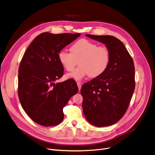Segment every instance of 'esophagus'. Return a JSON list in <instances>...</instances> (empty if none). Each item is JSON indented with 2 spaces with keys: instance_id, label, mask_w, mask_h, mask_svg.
Listing matches in <instances>:
<instances>
[{
  "instance_id": "34e87169",
  "label": "esophagus",
  "mask_w": 155,
  "mask_h": 155,
  "mask_svg": "<svg viewBox=\"0 0 155 155\" xmlns=\"http://www.w3.org/2000/svg\"><path fill=\"white\" fill-rule=\"evenodd\" d=\"M77 85L79 88V91L81 90V83L80 82H77Z\"/></svg>"
}]
</instances>
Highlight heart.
<instances>
[{"label": "heart", "instance_id": "heart-1", "mask_svg": "<svg viewBox=\"0 0 155 155\" xmlns=\"http://www.w3.org/2000/svg\"><path fill=\"white\" fill-rule=\"evenodd\" d=\"M70 52L62 50L58 54V59L63 67L67 72H72L79 64V66L72 73L66 76L80 81L90 76L96 78L104 74L110 64V51L105 46L98 45L85 39H79L70 48Z\"/></svg>", "mask_w": 155, "mask_h": 155}]
</instances>
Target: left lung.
<instances>
[{
	"label": "left lung",
	"instance_id": "obj_1",
	"mask_svg": "<svg viewBox=\"0 0 155 155\" xmlns=\"http://www.w3.org/2000/svg\"><path fill=\"white\" fill-rule=\"evenodd\" d=\"M86 36L105 44L110 51V61L104 74L81 87L83 113L93 125L109 126L122 118L132 98L135 87L134 62L122 42L116 37Z\"/></svg>",
	"mask_w": 155,
	"mask_h": 155
}]
</instances>
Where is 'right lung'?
<instances>
[{"label":"right lung","mask_w":155,"mask_h":155,"mask_svg":"<svg viewBox=\"0 0 155 155\" xmlns=\"http://www.w3.org/2000/svg\"><path fill=\"white\" fill-rule=\"evenodd\" d=\"M80 35L42 33L23 55L18 68V95L23 109L35 123L45 127L60 124L64 118L63 107L78 92L72 79L54 81L64 71L59 53Z\"/></svg>","instance_id":"1"}]
</instances>
